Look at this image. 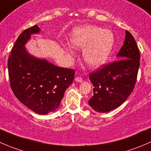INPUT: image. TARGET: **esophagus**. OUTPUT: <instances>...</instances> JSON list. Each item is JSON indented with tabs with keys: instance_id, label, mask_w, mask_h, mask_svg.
<instances>
[{
	"instance_id": "esophagus-1",
	"label": "esophagus",
	"mask_w": 151,
	"mask_h": 151,
	"mask_svg": "<svg viewBox=\"0 0 151 151\" xmlns=\"http://www.w3.org/2000/svg\"><path fill=\"white\" fill-rule=\"evenodd\" d=\"M75 80L76 82H77V83H82V82L83 81V78H82V77H76L75 80Z\"/></svg>"
}]
</instances>
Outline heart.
Instances as JSON below:
<instances>
[{"instance_id":"obj_1","label":"heart","mask_w":151,"mask_h":151,"mask_svg":"<svg viewBox=\"0 0 151 151\" xmlns=\"http://www.w3.org/2000/svg\"><path fill=\"white\" fill-rule=\"evenodd\" d=\"M74 47L83 51V59L89 66L98 68L106 62L114 46L115 38L112 32L94 25H85L75 29L70 38ZM65 50L74 55L71 46L65 45Z\"/></svg>"}]
</instances>
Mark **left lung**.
<instances>
[{"mask_svg":"<svg viewBox=\"0 0 151 151\" xmlns=\"http://www.w3.org/2000/svg\"><path fill=\"white\" fill-rule=\"evenodd\" d=\"M118 60L91 73L93 96L88 104L99 112L116 109L133 91L139 67L140 53L134 38L126 30L124 43L117 55Z\"/></svg>","mask_w":151,"mask_h":151,"instance_id":"left-lung-1","label":"left lung"}]
</instances>
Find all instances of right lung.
Masks as SVG:
<instances>
[{"mask_svg":"<svg viewBox=\"0 0 151 151\" xmlns=\"http://www.w3.org/2000/svg\"><path fill=\"white\" fill-rule=\"evenodd\" d=\"M39 32L36 25L19 35L9 57L8 70L11 88L18 100L36 113L46 115L58 108L65 91L74 80V71L28 52L25 44L31 35Z\"/></svg>","mask_w":151,"mask_h":151,"instance_id":"add662e5","label":"right lung"}]
</instances>
